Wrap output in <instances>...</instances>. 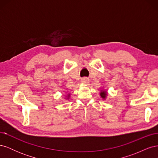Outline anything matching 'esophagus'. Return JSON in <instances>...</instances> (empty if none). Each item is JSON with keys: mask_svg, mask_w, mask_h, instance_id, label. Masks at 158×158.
Instances as JSON below:
<instances>
[{"mask_svg": "<svg viewBox=\"0 0 158 158\" xmlns=\"http://www.w3.org/2000/svg\"><path fill=\"white\" fill-rule=\"evenodd\" d=\"M82 82L84 84H88V83L89 82V78H88L84 77V78H83L82 79Z\"/></svg>", "mask_w": 158, "mask_h": 158, "instance_id": "obj_1", "label": "esophagus"}]
</instances>
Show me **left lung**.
Returning a JSON list of instances; mask_svg holds the SVG:
<instances>
[{
  "mask_svg": "<svg viewBox=\"0 0 158 158\" xmlns=\"http://www.w3.org/2000/svg\"><path fill=\"white\" fill-rule=\"evenodd\" d=\"M100 95H101V97L102 98L105 99L107 95V92H106V91H102V92H101V93H100Z\"/></svg>",
  "mask_w": 158,
  "mask_h": 158,
  "instance_id": "left-lung-1",
  "label": "left lung"
}]
</instances>
